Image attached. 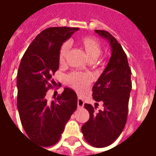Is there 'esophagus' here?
Masks as SVG:
<instances>
[{
  "mask_svg": "<svg viewBox=\"0 0 156 156\" xmlns=\"http://www.w3.org/2000/svg\"><path fill=\"white\" fill-rule=\"evenodd\" d=\"M83 105H84V102L83 100L81 98H78V108H82V107H83Z\"/></svg>",
  "mask_w": 156,
  "mask_h": 156,
  "instance_id": "1",
  "label": "esophagus"
}]
</instances>
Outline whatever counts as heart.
I'll use <instances>...</instances> for the list:
<instances>
[{"instance_id":"obj_1","label":"heart","mask_w":156,"mask_h":156,"mask_svg":"<svg viewBox=\"0 0 156 156\" xmlns=\"http://www.w3.org/2000/svg\"><path fill=\"white\" fill-rule=\"evenodd\" d=\"M78 45L80 48L85 51L88 59L91 62L95 61L101 54L102 46L100 41L94 37L87 36L83 37L78 40ZM68 51V44L64 42L62 45L58 52V62L60 64L64 63ZM92 79L91 77L88 74L78 73V72H73L69 73L67 77V82L71 87L75 88L78 91L83 90L90 84Z\"/></svg>"}]
</instances>
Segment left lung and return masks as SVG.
Returning a JSON list of instances; mask_svg holds the SVG:
<instances>
[{
  "instance_id": "left-lung-1",
  "label": "left lung",
  "mask_w": 156,
  "mask_h": 156,
  "mask_svg": "<svg viewBox=\"0 0 156 156\" xmlns=\"http://www.w3.org/2000/svg\"><path fill=\"white\" fill-rule=\"evenodd\" d=\"M107 39L112 55L107 67L93 87V98L103 102V109L85 104L89 119L82 126L85 140L92 146L106 147L115 142L124 129L128 117L129 99L132 88L131 70L120 43L107 31L95 30Z\"/></svg>"
}]
</instances>
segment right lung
I'll list each match as a JSON object with an SVG mask.
<instances>
[{
	"label": "right lung",
	"instance_id": "1",
	"mask_svg": "<svg viewBox=\"0 0 156 156\" xmlns=\"http://www.w3.org/2000/svg\"><path fill=\"white\" fill-rule=\"evenodd\" d=\"M78 27H55L43 30L29 45L17 72V108L22 127L31 140L42 147L55 144L61 138L67 122L77 108L78 97L65 88L54 100L47 93L53 88L59 67L58 52L62 42Z\"/></svg>",
	"mask_w": 156,
	"mask_h": 156
}]
</instances>
